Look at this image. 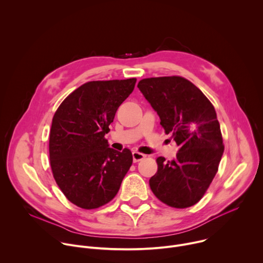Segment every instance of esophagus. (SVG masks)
<instances>
[{
    "label": "esophagus",
    "instance_id": "esophagus-1",
    "mask_svg": "<svg viewBox=\"0 0 263 263\" xmlns=\"http://www.w3.org/2000/svg\"><path fill=\"white\" fill-rule=\"evenodd\" d=\"M132 156H133V161H134V162H138V161L142 160V159L145 157L144 154L139 153V152H136V151H134V152L132 153Z\"/></svg>",
    "mask_w": 263,
    "mask_h": 263
}]
</instances>
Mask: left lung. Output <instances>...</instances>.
Returning a JSON list of instances; mask_svg holds the SVG:
<instances>
[{"mask_svg": "<svg viewBox=\"0 0 263 263\" xmlns=\"http://www.w3.org/2000/svg\"><path fill=\"white\" fill-rule=\"evenodd\" d=\"M137 87L157 112L165 133L179 145L174 160L157 158L158 171L149 179V187L171 207H191L208 190L223 153L215 109L196 85L182 77L142 79Z\"/></svg>", "mask_w": 263, "mask_h": 263, "instance_id": "8db88e82", "label": "left lung"}]
</instances>
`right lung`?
I'll return each instance as SVG.
<instances>
[{
    "label": "right lung",
    "mask_w": 263,
    "mask_h": 263,
    "mask_svg": "<svg viewBox=\"0 0 263 263\" xmlns=\"http://www.w3.org/2000/svg\"><path fill=\"white\" fill-rule=\"evenodd\" d=\"M135 83V78L87 82L55 112L49 142L53 176L67 200L80 208L110 202L132 164L130 149L109 147L105 134Z\"/></svg>",
    "instance_id": "right-lung-1"
}]
</instances>
